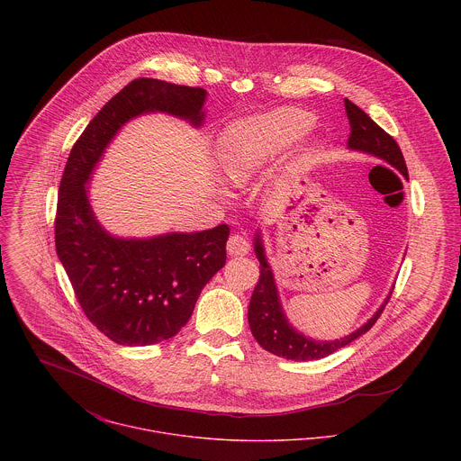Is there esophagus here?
<instances>
[{
  "label": "esophagus",
  "mask_w": 461,
  "mask_h": 461,
  "mask_svg": "<svg viewBox=\"0 0 461 461\" xmlns=\"http://www.w3.org/2000/svg\"><path fill=\"white\" fill-rule=\"evenodd\" d=\"M249 250H250V245H249V241H247L243 236L234 234V236L229 238V241H227V252H229V256L243 258V256L249 254Z\"/></svg>",
  "instance_id": "esophagus-1"
}]
</instances>
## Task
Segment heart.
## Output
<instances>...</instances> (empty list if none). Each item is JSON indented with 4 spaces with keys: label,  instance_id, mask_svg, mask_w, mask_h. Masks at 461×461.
Wrapping results in <instances>:
<instances>
[{
    "label": "heart",
    "instance_id": "obj_1",
    "mask_svg": "<svg viewBox=\"0 0 461 461\" xmlns=\"http://www.w3.org/2000/svg\"><path fill=\"white\" fill-rule=\"evenodd\" d=\"M314 126L302 108H275L229 124L216 140V163L234 186L250 183L264 165L282 154Z\"/></svg>",
    "mask_w": 461,
    "mask_h": 461
}]
</instances>
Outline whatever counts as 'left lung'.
Instances as JSON below:
<instances>
[{"instance_id": "1", "label": "left lung", "mask_w": 461, "mask_h": 461, "mask_svg": "<svg viewBox=\"0 0 461 461\" xmlns=\"http://www.w3.org/2000/svg\"><path fill=\"white\" fill-rule=\"evenodd\" d=\"M346 115L349 121V138H348V149L357 150L362 154H369L387 165H391L399 174H402L404 179H408L406 163L402 158V152L399 145L395 143L391 134L384 131L364 110H360L357 104H353L349 99H344ZM254 252L259 261V282L254 289L250 305H249V325L256 337V340L263 346L266 351L296 362H307V360H318L325 358L337 349L348 346L360 335H364L371 329L380 314L384 312L391 294L384 300V303L378 307V311L369 318L362 327L351 331L349 335H344L340 339L333 340H316L300 330L294 329L289 321L280 293L275 282V273L271 269V264L267 263L266 249H264L263 232L261 229L256 230L254 236Z\"/></svg>"}]
</instances>
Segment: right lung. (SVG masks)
Listing matches in <instances>:
<instances>
[{
	"instance_id": "obj_1",
	"label": "right lung",
	"mask_w": 461,
	"mask_h": 461,
	"mask_svg": "<svg viewBox=\"0 0 461 461\" xmlns=\"http://www.w3.org/2000/svg\"><path fill=\"white\" fill-rule=\"evenodd\" d=\"M205 97L203 88L134 79L99 110L68 154L55 221L57 254L86 318L117 344H158L188 323L200 291L225 266L229 227L115 236L97 220L88 183L130 121L167 113L198 130Z\"/></svg>"
}]
</instances>
